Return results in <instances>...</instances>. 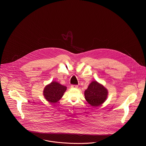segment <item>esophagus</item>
I'll return each instance as SVG.
<instances>
[{"mask_svg": "<svg viewBox=\"0 0 146 146\" xmlns=\"http://www.w3.org/2000/svg\"><path fill=\"white\" fill-rule=\"evenodd\" d=\"M71 88H74V89H76V88H78V85H71Z\"/></svg>", "mask_w": 146, "mask_h": 146, "instance_id": "1", "label": "esophagus"}]
</instances>
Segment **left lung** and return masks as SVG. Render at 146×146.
<instances>
[{"label": "left lung", "mask_w": 146, "mask_h": 146, "mask_svg": "<svg viewBox=\"0 0 146 146\" xmlns=\"http://www.w3.org/2000/svg\"><path fill=\"white\" fill-rule=\"evenodd\" d=\"M86 101L93 107H98L106 101L108 95V90L96 81H93L84 92Z\"/></svg>", "instance_id": "8db88e82"}]
</instances>
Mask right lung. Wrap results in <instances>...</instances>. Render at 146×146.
I'll list each match as a JSON object with an SVG mask.
<instances>
[{
    "label": "right lung",
    "mask_w": 146,
    "mask_h": 146,
    "mask_svg": "<svg viewBox=\"0 0 146 146\" xmlns=\"http://www.w3.org/2000/svg\"><path fill=\"white\" fill-rule=\"evenodd\" d=\"M67 90V87L56 82H52L44 89L43 95L45 98L50 103H56L59 101Z\"/></svg>",
    "instance_id": "1"
}]
</instances>
